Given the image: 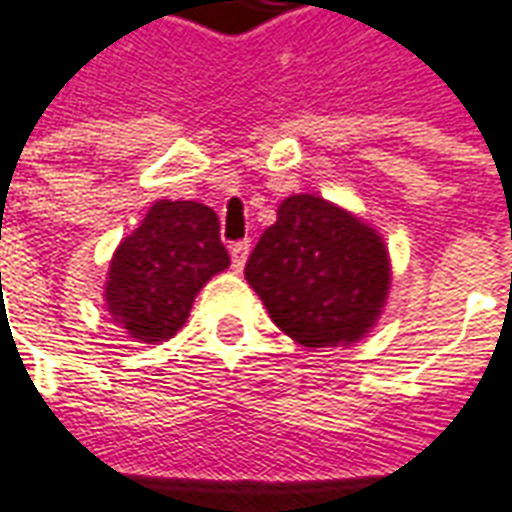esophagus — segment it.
<instances>
[{"label":"esophagus","instance_id":"obj_1","mask_svg":"<svg viewBox=\"0 0 512 512\" xmlns=\"http://www.w3.org/2000/svg\"><path fill=\"white\" fill-rule=\"evenodd\" d=\"M249 249H252V244L249 241H235L233 246H230V257H233V268L235 271H241L246 263V257H249Z\"/></svg>","mask_w":512,"mask_h":512}]
</instances>
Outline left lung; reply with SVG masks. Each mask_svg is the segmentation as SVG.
<instances>
[{
  "label": "left lung",
  "instance_id": "8db88e82",
  "mask_svg": "<svg viewBox=\"0 0 512 512\" xmlns=\"http://www.w3.org/2000/svg\"><path fill=\"white\" fill-rule=\"evenodd\" d=\"M271 321L307 348L348 345L376 323L389 290L384 241L315 194H293L246 260Z\"/></svg>",
  "mask_w": 512,
  "mask_h": 512
}]
</instances>
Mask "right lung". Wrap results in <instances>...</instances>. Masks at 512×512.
<instances>
[{
  "label": "right lung",
  "instance_id": "obj_1",
  "mask_svg": "<svg viewBox=\"0 0 512 512\" xmlns=\"http://www.w3.org/2000/svg\"><path fill=\"white\" fill-rule=\"evenodd\" d=\"M227 266L219 219L208 205L158 200L117 246L106 304L134 340L161 343L186 323L202 285Z\"/></svg>",
  "mask_w": 512,
  "mask_h": 512
}]
</instances>
